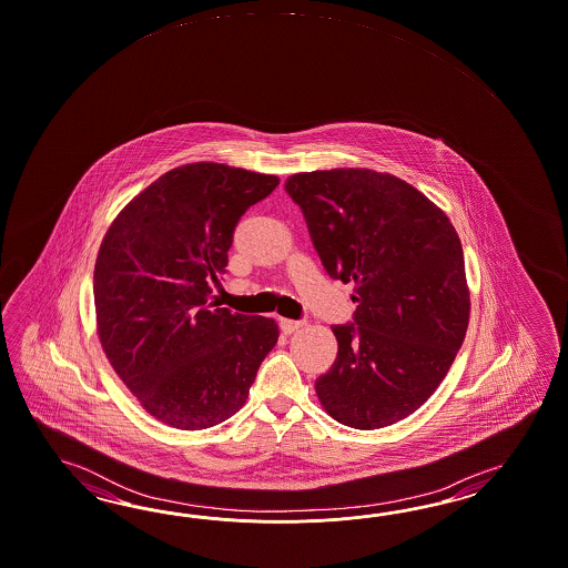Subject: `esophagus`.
I'll return each mask as SVG.
<instances>
[{"label": "esophagus", "instance_id": "1", "mask_svg": "<svg viewBox=\"0 0 568 568\" xmlns=\"http://www.w3.org/2000/svg\"><path fill=\"white\" fill-rule=\"evenodd\" d=\"M281 331L285 334L295 333V331H300L302 326H304L305 322L304 320H287V318H281Z\"/></svg>", "mask_w": 568, "mask_h": 568}]
</instances>
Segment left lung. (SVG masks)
Instances as JSON below:
<instances>
[{"label": "left lung", "mask_w": 568, "mask_h": 568, "mask_svg": "<svg viewBox=\"0 0 568 568\" xmlns=\"http://www.w3.org/2000/svg\"><path fill=\"white\" fill-rule=\"evenodd\" d=\"M285 191L326 273L355 283L357 310L333 326L338 353L316 379L320 402L346 427L394 425L427 402L466 336L456 230L415 186L367 168L293 174Z\"/></svg>", "instance_id": "1"}]
</instances>
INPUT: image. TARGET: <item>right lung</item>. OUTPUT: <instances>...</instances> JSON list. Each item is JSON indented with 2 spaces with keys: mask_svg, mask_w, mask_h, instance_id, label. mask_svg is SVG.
Returning a JSON list of instances; mask_svg holds the SVG:
<instances>
[{
  "mask_svg": "<svg viewBox=\"0 0 568 568\" xmlns=\"http://www.w3.org/2000/svg\"><path fill=\"white\" fill-rule=\"evenodd\" d=\"M277 176L186 164L150 184L112 222L94 268L100 343L141 406L170 427L235 415L271 348L275 320L209 302L227 273L240 217Z\"/></svg>",
  "mask_w": 568,
  "mask_h": 568,
  "instance_id": "add662e5",
  "label": "right lung"
}]
</instances>
